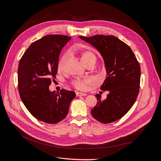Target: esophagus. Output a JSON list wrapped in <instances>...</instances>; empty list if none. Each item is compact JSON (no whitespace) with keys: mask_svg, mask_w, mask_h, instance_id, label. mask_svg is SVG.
<instances>
[{"mask_svg":"<svg viewBox=\"0 0 161 161\" xmlns=\"http://www.w3.org/2000/svg\"><path fill=\"white\" fill-rule=\"evenodd\" d=\"M86 95V94H85V93H81V92H76V96L77 97H80V96H85Z\"/></svg>","mask_w":161,"mask_h":161,"instance_id":"34e87169","label":"esophagus"}]
</instances>
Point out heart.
I'll return each mask as SVG.
<instances>
[{"mask_svg":"<svg viewBox=\"0 0 161 161\" xmlns=\"http://www.w3.org/2000/svg\"><path fill=\"white\" fill-rule=\"evenodd\" d=\"M69 59V55L67 54H65L62 56L58 62V69L59 70H64L66 67V65ZM81 61L85 64H88L90 62L96 61V56L95 54L90 51L84 52L81 54ZM91 80L88 78H77L71 81V85L75 87V88L79 91H85L87 89L88 85L90 84Z\"/></svg>","mask_w":161,"mask_h":161,"instance_id":"heart-1","label":"heart"}]
</instances>
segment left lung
I'll use <instances>...</instances> for the list:
<instances>
[{
	"label": "left lung",
	"instance_id": "left-lung-1",
	"mask_svg": "<svg viewBox=\"0 0 161 161\" xmlns=\"http://www.w3.org/2000/svg\"><path fill=\"white\" fill-rule=\"evenodd\" d=\"M96 47L103 56L107 72L101 90L108 91L105 99L96 96L97 103L91 110L93 118L101 123L121 119L132 107L140 88L141 67L131 48L113 35L80 36Z\"/></svg>",
	"mask_w": 161,
	"mask_h": 161
}]
</instances>
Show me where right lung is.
<instances>
[{
	"mask_svg": "<svg viewBox=\"0 0 161 161\" xmlns=\"http://www.w3.org/2000/svg\"><path fill=\"white\" fill-rule=\"evenodd\" d=\"M71 39L63 35H49L33 42L20 60L18 89L26 108L36 119L55 124L67 116L75 92L62 89L51 92L56 78L59 55Z\"/></svg>",
	"mask_w": 161,
	"mask_h": 161,
	"instance_id": "obj_1",
	"label": "right lung"
}]
</instances>
